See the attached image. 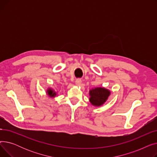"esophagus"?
Wrapping results in <instances>:
<instances>
[{
	"label": "esophagus",
	"mask_w": 157,
	"mask_h": 157,
	"mask_svg": "<svg viewBox=\"0 0 157 157\" xmlns=\"http://www.w3.org/2000/svg\"><path fill=\"white\" fill-rule=\"evenodd\" d=\"M81 79H77L76 80V85L79 86V85H81Z\"/></svg>",
	"instance_id": "34e87169"
}]
</instances>
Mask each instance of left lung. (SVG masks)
<instances>
[{"instance_id":"obj_1","label":"left lung","mask_w":157,"mask_h":157,"mask_svg":"<svg viewBox=\"0 0 157 157\" xmlns=\"http://www.w3.org/2000/svg\"><path fill=\"white\" fill-rule=\"evenodd\" d=\"M111 92L104 88H95L90 91V102L95 106L102 105L108 99Z\"/></svg>"}]
</instances>
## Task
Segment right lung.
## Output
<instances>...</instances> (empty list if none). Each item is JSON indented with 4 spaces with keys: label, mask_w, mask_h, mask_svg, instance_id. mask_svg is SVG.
<instances>
[{
    "label": "right lung",
    "mask_w": 157,
    "mask_h": 157,
    "mask_svg": "<svg viewBox=\"0 0 157 157\" xmlns=\"http://www.w3.org/2000/svg\"><path fill=\"white\" fill-rule=\"evenodd\" d=\"M47 94L50 97H55V95L56 94V92L54 91V90L51 89V88H49L47 90Z\"/></svg>",
    "instance_id": "1"
}]
</instances>
